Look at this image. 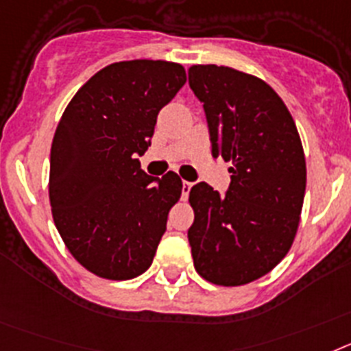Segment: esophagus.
Masks as SVG:
<instances>
[{"instance_id": "esophagus-1", "label": "esophagus", "mask_w": 351, "mask_h": 351, "mask_svg": "<svg viewBox=\"0 0 351 351\" xmlns=\"http://www.w3.org/2000/svg\"><path fill=\"white\" fill-rule=\"evenodd\" d=\"M191 189H193V184H191V182H185L184 180V184H182V196H184L185 199H187L189 193H191Z\"/></svg>"}]
</instances>
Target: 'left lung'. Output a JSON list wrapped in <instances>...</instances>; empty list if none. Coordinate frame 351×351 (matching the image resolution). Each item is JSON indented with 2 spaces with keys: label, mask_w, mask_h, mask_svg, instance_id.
<instances>
[{
  "label": "left lung",
  "mask_w": 351,
  "mask_h": 351,
  "mask_svg": "<svg viewBox=\"0 0 351 351\" xmlns=\"http://www.w3.org/2000/svg\"><path fill=\"white\" fill-rule=\"evenodd\" d=\"M189 86L205 108L212 155L231 162L224 196L205 182L189 194L194 268L213 285H247L277 267L295 240L306 194L302 141L263 79L193 65Z\"/></svg>",
  "instance_id": "1"
}]
</instances>
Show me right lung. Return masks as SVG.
Here are the masks:
<instances>
[{"label":"right lung","instance_id":"add662e5","mask_svg":"<svg viewBox=\"0 0 351 351\" xmlns=\"http://www.w3.org/2000/svg\"><path fill=\"white\" fill-rule=\"evenodd\" d=\"M185 81L180 63H111L63 111L51 146V212L70 254L95 276L127 281L154 261L182 180L146 175L138 155Z\"/></svg>","mask_w":351,"mask_h":351}]
</instances>
